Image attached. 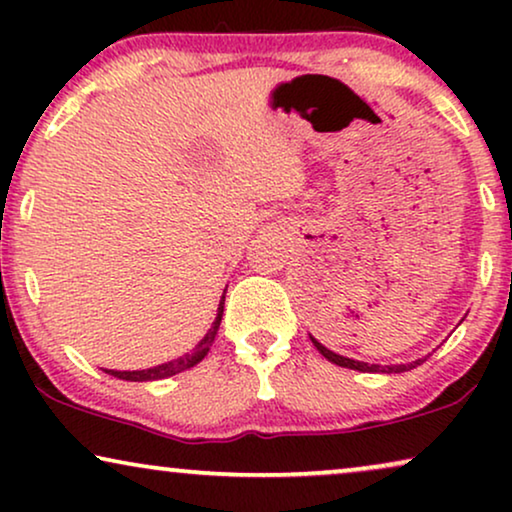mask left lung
<instances>
[{
  "label": "left lung",
  "instance_id": "obj_1",
  "mask_svg": "<svg viewBox=\"0 0 512 512\" xmlns=\"http://www.w3.org/2000/svg\"><path fill=\"white\" fill-rule=\"evenodd\" d=\"M312 342H314V347L319 349V354L326 356V359L331 361V363H335V366L359 370V373H405V370L417 368L419 363L426 361V359H417V361H412V363H401V366H377V363H363V361H354V359H347V356L335 354V352H331V349H326L319 340H314V338H312Z\"/></svg>",
  "mask_w": 512,
  "mask_h": 512
}]
</instances>
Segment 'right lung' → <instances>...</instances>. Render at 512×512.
Wrapping results in <instances>:
<instances>
[{
	"mask_svg": "<svg viewBox=\"0 0 512 512\" xmlns=\"http://www.w3.org/2000/svg\"><path fill=\"white\" fill-rule=\"evenodd\" d=\"M223 303H226V291H223V296H221V303H219V310H216V319H214L212 328H209L205 338L195 345L191 354H184V356H179V359H172V361L160 363V366H153L146 370H104V373L114 375V377H118V380H128V382H156V380H165V377L177 375V373H181V370L198 366V363L207 356L209 347H212L216 333H219L221 317H223Z\"/></svg>",
	"mask_w": 512,
	"mask_h": 512,
	"instance_id": "right-lung-1",
	"label": "right lung"
}]
</instances>
